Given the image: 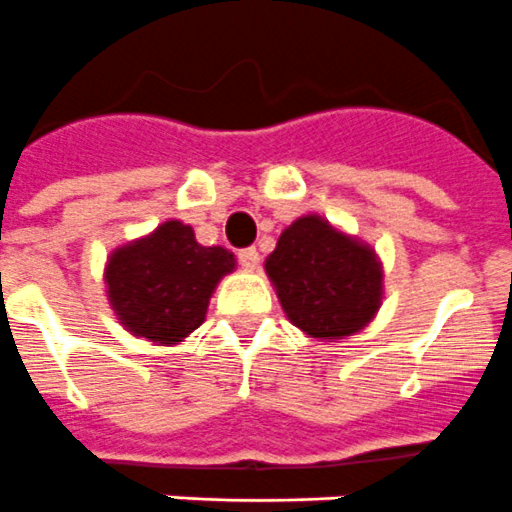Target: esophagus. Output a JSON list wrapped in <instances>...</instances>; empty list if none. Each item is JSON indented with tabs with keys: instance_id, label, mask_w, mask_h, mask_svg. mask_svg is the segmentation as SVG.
Returning a JSON list of instances; mask_svg holds the SVG:
<instances>
[{
	"instance_id": "esophagus-1",
	"label": "esophagus",
	"mask_w": 512,
	"mask_h": 512,
	"mask_svg": "<svg viewBox=\"0 0 512 512\" xmlns=\"http://www.w3.org/2000/svg\"><path fill=\"white\" fill-rule=\"evenodd\" d=\"M238 261L246 271H256L259 269V251L256 248H243V251H238Z\"/></svg>"
}]
</instances>
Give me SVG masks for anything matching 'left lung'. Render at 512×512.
<instances>
[{
    "label": "left lung",
    "instance_id": "left-lung-1",
    "mask_svg": "<svg viewBox=\"0 0 512 512\" xmlns=\"http://www.w3.org/2000/svg\"><path fill=\"white\" fill-rule=\"evenodd\" d=\"M289 323L318 341L354 336L382 305V261L369 243L302 215L282 230L264 264Z\"/></svg>",
    "mask_w": 512,
    "mask_h": 512
}]
</instances>
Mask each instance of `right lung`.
<instances>
[{
	"label": "right lung",
	"mask_w": 512,
	"mask_h": 512,
	"mask_svg": "<svg viewBox=\"0 0 512 512\" xmlns=\"http://www.w3.org/2000/svg\"><path fill=\"white\" fill-rule=\"evenodd\" d=\"M233 269L228 248L202 246L192 225L166 220L110 253L104 266L107 300L133 336L176 346L205 323L217 282Z\"/></svg>",
	"instance_id": "add662e5"
}]
</instances>
